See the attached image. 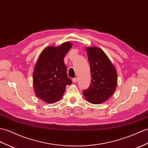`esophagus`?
Listing matches in <instances>:
<instances>
[{"instance_id": "1", "label": "esophagus", "mask_w": 148, "mask_h": 148, "mask_svg": "<svg viewBox=\"0 0 148 148\" xmlns=\"http://www.w3.org/2000/svg\"><path fill=\"white\" fill-rule=\"evenodd\" d=\"M73 81L74 82H76L77 81V78H76V77L73 78Z\"/></svg>"}]
</instances>
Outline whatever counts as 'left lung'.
<instances>
[{
  "mask_svg": "<svg viewBox=\"0 0 148 148\" xmlns=\"http://www.w3.org/2000/svg\"><path fill=\"white\" fill-rule=\"evenodd\" d=\"M90 65L91 83L83 91L87 100L92 104L107 101L114 93L117 84V73L106 53L96 47L86 48Z\"/></svg>",
  "mask_w": 148,
  "mask_h": 148,
  "instance_id": "obj_1",
  "label": "left lung"
}]
</instances>
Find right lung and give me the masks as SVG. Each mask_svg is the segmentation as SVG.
<instances>
[{
  "label": "right lung",
  "mask_w": 148,
  "mask_h": 148,
  "mask_svg": "<svg viewBox=\"0 0 148 148\" xmlns=\"http://www.w3.org/2000/svg\"><path fill=\"white\" fill-rule=\"evenodd\" d=\"M73 43L64 42L59 46H49L43 49L38 58L33 73L34 92L47 103L60 100L66 85L72 81L67 76L64 58Z\"/></svg>",
  "instance_id": "obj_1"
}]
</instances>
